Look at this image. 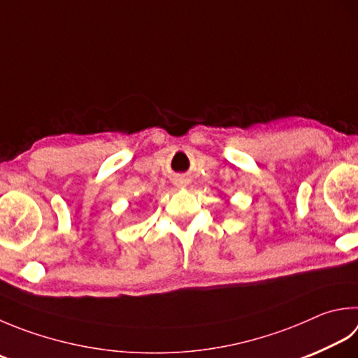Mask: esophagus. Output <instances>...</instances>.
Returning <instances> with one entry per match:
<instances>
[{
    "instance_id": "34e87169",
    "label": "esophagus",
    "mask_w": 358,
    "mask_h": 358,
    "mask_svg": "<svg viewBox=\"0 0 358 358\" xmlns=\"http://www.w3.org/2000/svg\"><path fill=\"white\" fill-rule=\"evenodd\" d=\"M176 185H178V187H180V188H184V187H187V185H188V180H187L185 178H180V179H178V180H176Z\"/></svg>"
}]
</instances>
